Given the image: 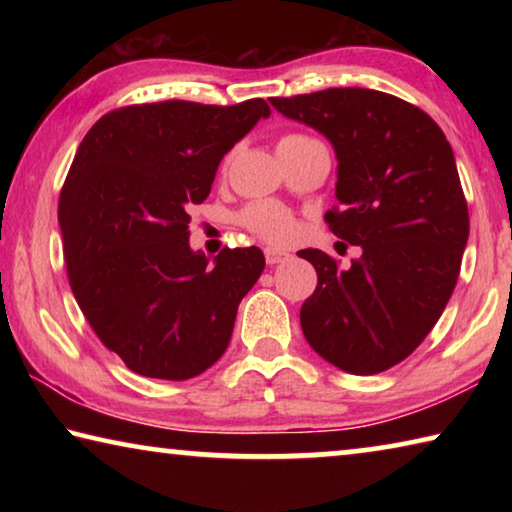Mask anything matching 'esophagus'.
I'll return each mask as SVG.
<instances>
[{
	"instance_id": "obj_1",
	"label": "esophagus",
	"mask_w": 512,
	"mask_h": 512,
	"mask_svg": "<svg viewBox=\"0 0 512 512\" xmlns=\"http://www.w3.org/2000/svg\"><path fill=\"white\" fill-rule=\"evenodd\" d=\"M264 255H266L268 264H280V262H284V259H289L287 250H280V248H266Z\"/></svg>"
}]
</instances>
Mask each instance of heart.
Instances as JSON below:
<instances>
[{"mask_svg": "<svg viewBox=\"0 0 512 512\" xmlns=\"http://www.w3.org/2000/svg\"><path fill=\"white\" fill-rule=\"evenodd\" d=\"M307 135H284L280 142H293V140H302ZM239 221L244 228L250 232H255L257 237H262L266 241H273V244H282V241H289L296 232V221H293L291 212L287 207H282L280 203L273 201H257L253 205H248L244 212H241Z\"/></svg>", "mask_w": 512, "mask_h": 512, "instance_id": "b5f03b06", "label": "heart"}]
</instances>
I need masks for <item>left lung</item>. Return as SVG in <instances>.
I'll use <instances>...</instances> for the list:
<instances>
[{
    "instance_id": "left-lung-1",
    "label": "left lung",
    "mask_w": 512,
    "mask_h": 512,
    "mask_svg": "<svg viewBox=\"0 0 512 512\" xmlns=\"http://www.w3.org/2000/svg\"><path fill=\"white\" fill-rule=\"evenodd\" d=\"M271 103L332 142L339 205L325 221L361 248L350 268L300 250L318 273L302 334L332 366L377 375L424 341L461 273L470 214L454 151L427 112L386 92L329 88Z\"/></svg>"
}]
</instances>
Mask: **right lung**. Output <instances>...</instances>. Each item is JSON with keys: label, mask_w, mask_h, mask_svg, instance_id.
I'll use <instances>...</instances> for the list:
<instances>
[{"label": "right lung", "mask_w": 512, "mask_h": 512, "mask_svg": "<svg viewBox=\"0 0 512 512\" xmlns=\"http://www.w3.org/2000/svg\"><path fill=\"white\" fill-rule=\"evenodd\" d=\"M268 115L264 99L140 103L83 137L58 203L69 287L99 341L137 375L192 379L228 348L264 253L223 248L210 264L189 248V207Z\"/></svg>", "instance_id": "add662e5"}]
</instances>
